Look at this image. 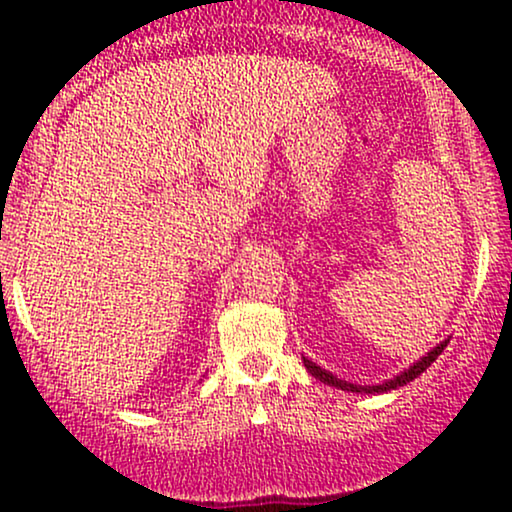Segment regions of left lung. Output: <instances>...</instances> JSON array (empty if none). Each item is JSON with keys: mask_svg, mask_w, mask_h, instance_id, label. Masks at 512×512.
Returning <instances> with one entry per match:
<instances>
[{"mask_svg": "<svg viewBox=\"0 0 512 512\" xmlns=\"http://www.w3.org/2000/svg\"><path fill=\"white\" fill-rule=\"evenodd\" d=\"M445 347H447V340L440 342L438 347H433L429 354L422 356V359H419V361L415 363V366H410L408 370H403V373L396 375L394 380H387V382H382V384H375V387H361V384H352V382L338 380V377H335L333 373H328V370L319 368L317 363H312L310 359H305V356H303V363H305V368L310 370V373H312L314 377H317V380H321L324 384H331V387H338V389H342V391H356V394H384V391H391V389L403 387V384H408V382L415 380L417 375H422L424 370L429 368L431 363L438 359V354L443 352Z\"/></svg>", "mask_w": 512, "mask_h": 512, "instance_id": "obj_1", "label": "left lung"}]
</instances>
